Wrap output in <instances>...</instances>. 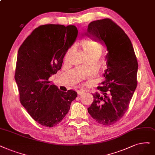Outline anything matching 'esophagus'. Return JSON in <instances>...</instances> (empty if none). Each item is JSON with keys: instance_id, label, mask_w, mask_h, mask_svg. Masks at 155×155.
Segmentation results:
<instances>
[{"instance_id": "34e87169", "label": "esophagus", "mask_w": 155, "mask_h": 155, "mask_svg": "<svg viewBox=\"0 0 155 155\" xmlns=\"http://www.w3.org/2000/svg\"><path fill=\"white\" fill-rule=\"evenodd\" d=\"M84 93H85L84 91H82V90H78V91H77V94H78V95H82V94H83Z\"/></svg>"}]
</instances>
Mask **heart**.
<instances>
[{"instance_id": "heart-1", "label": "heart", "mask_w": 155, "mask_h": 155, "mask_svg": "<svg viewBox=\"0 0 155 155\" xmlns=\"http://www.w3.org/2000/svg\"><path fill=\"white\" fill-rule=\"evenodd\" d=\"M81 47L89 57H98L102 51L101 46L93 40L89 39H84L80 42ZM72 52V49H68L64 55V61L67 62L70 59Z\"/></svg>"}]
</instances>
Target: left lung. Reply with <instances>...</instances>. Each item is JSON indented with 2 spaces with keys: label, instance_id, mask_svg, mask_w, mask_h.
Wrapping results in <instances>:
<instances>
[{
  "label": "left lung",
  "instance_id": "8db88e82",
  "mask_svg": "<svg viewBox=\"0 0 155 155\" xmlns=\"http://www.w3.org/2000/svg\"><path fill=\"white\" fill-rule=\"evenodd\" d=\"M88 37L104 43L108 53L105 78L93 94L94 101L87 108L97 123L109 126L121 119L128 110L137 87L138 62L133 45L122 28L109 18L91 22Z\"/></svg>",
  "mask_w": 155,
  "mask_h": 155
}]
</instances>
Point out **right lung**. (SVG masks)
<instances>
[{
    "label": "right lung",
    "mask_w": 155,
    "mask_h": 155,
    "mask_svg": "<svg viewBox=\"0 0 155 155\" xmlns=\"http://www.w3.org/2000/svg\"><path fill=\"white\" fill-rule=\"evenodd\" d=\"M77 35L74 25H43L35 28L19 48L15 78L20 103L44 127L58 124L77 96L74 91H61L48 81L61 69L65 54Z\"/></svg>",
    "instance_id": "obj_1"
}]
</instances>
